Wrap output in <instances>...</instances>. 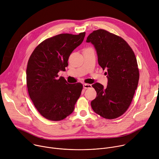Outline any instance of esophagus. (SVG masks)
Returning <instances> with one entry per match:
<instances>
[{"label":"esophagus","instance_id":"esophagus-1","mask_svg":"<svg viewBox=\"0 0 159 159\" xmlns=\"http://www.w3.org/2000/svg\"><path fill=\"white\" fill-rule=\"evenodd\" d=\"M83 88H84V89H89V88H91V85L89 84H84Z\"/></svg>","mask_w":159,"mask_h":159}]
</instances>
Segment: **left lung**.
Masks as SVG:
<instances>
[{"label":"left lung","instance_id":"left-lung-1","mask_svg":"<svg viewBox=\"0 0 159 159\" xmlns=\"http://www.w3.org/2000/svg\"><path fill=\"white\" fill-rule=\"evenodd\" d=\"M87 42L94 46L98 61L107 70L108 85H92L97 93L91 105L95 113L107 119H116L124 114L131 103L137 89L139 74L136 57L122 38L103 29L93 31Z\"/></svg>","mask_w":159,"mask_h":159}]
</instances>
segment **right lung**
I'll use <instances>...</instances> for the list:
<instances>
[{
  "mask_svg": "<svg viewBox=\"0 0 159 159\" xmlns=\"http://www.w3.org/2000/svg\"><path fill=\"white\" fill-rule=\"evenodd\" d=\"M85 32L61 34L46 39L34 49L28 61L26 85L38 111L46 119L58 121L74 111L82 84H68L58 72L65 71L70 54L82 44Z\"/></svg>",
  "mask_w": 159,
  "mask_h": 159,
  "instance_id": "obj_1",
  "label": "right lung"
}]
</instances>
